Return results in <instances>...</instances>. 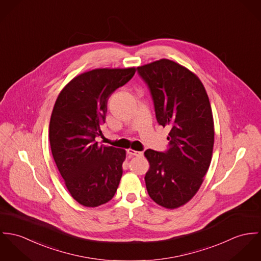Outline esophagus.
I'll return each mask as SVG.
<instances>
[{
  "label": "esophagus",
  "instance_id": "34e87169",
  "mask_svg": "<svg viewBox=\"0 0 261 261\" xmlns=\"http://www.w3.org/2000/svg\"><path fill=\"white\" fill-rule=\"evenodd\" d=\"M127 153L132 155V156H137V157H140V156L143 155V152H139V151H136V150H133V149H128Z\"/></svg>",
  "mask_w": 261,
  "mask_h": 261
}]
</instances>
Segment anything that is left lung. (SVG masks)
<instances>
[{
  "instance_id": "8db88e82",
  "label": "left lung",
  "mask_w": 261,
  "mask_h": 261,
  "mask_svg": "<svg viewBox=\"0 0 261 261\" xmlns=\"http://www.w3.org/2000/svg\"><path fill=\"white\" fill-rule=\"evenodd\" d=\"M150 89L157 122L169 126V149L144 152L149 162L145 183L154 202L175 209L199 190L212 159L214 121L200 79L184 66L168 60L137 67Z\"/></svg>"
}]
</instances>
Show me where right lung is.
Segmentation results:
<instances>
[{"label": "right lung", "mask_w": 261, "mask_h": 261, "mask_svg": "<svg viewBox=\"0 0 261 261\" xmlns=\"http://www.w3.org/2000/svg\"><path fill=\"white\" fill-rule=\"evenodd\" d=\"M132 68H98L73 78L59 94L50 125L53 158L71 196L83 206L98 207L116 193L126 151L98 145L107 101L135 74Z\"/></svg>", "instance_id": "1"}]
</instances>
